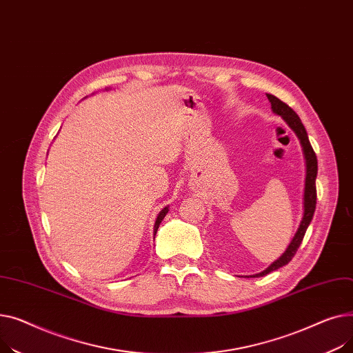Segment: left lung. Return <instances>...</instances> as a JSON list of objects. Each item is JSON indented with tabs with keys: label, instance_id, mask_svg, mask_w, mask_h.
I'll return each mask as SVG.
<instances>
[{
	"label": "left lung",
	"instance_id": "left-lung-1",
	"mask_svg": "<svg viewBox=\"0 0 353 353\" xmlns=\"http://www.w3.org/2000/svg\"><path fill=\"white\" fill-rule=\"evenodd\" d=\"M269 102H271V108L276 115H281L291 130L296 134V137L301 141L302 145V150H303V155L306 159V178H305V194H303V216L301 221V225L298 228V231L294 236V239L289 243V246L286 248V251L282 254V256L279 259H276L274 263H271V266H268L263 272L254 275V278L258 276H263L269 272L276 271V269L285 266L286 263H289L292 261V258L295 256L298 248L305 236V232L307 230V226L314 218V212L316 208V175H318V159H316V154L312 148V145L309 142L306 130L303 127V123L301 121V118L298 117V114L289 107L286 105L285 102H282L279 98H276L272 94H266Z\"/></svg>",
	"mask_w": 353,
	"mask_h": 353
}]
</instances>
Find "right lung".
Returning <instances> with one entry per match:
<instances>
[{"mask_svg":"<svg viewBox=\"0 0 353 353\" xmlns=\"http://www.w3.org/2000/svg\"><path fill=\"white\" fill-rule=\"evenodd\" d=\"M168 214V206H165V208L159 212V215H158V218H157V221H155V225H154V235L157 234V231H158V228H159V223L162 222V219L165 218V215Z\"/></svg>","mask_w":353,"mask_h":353,"instance_id":"right-lung-1","label":"right lung"}]
</instances>
